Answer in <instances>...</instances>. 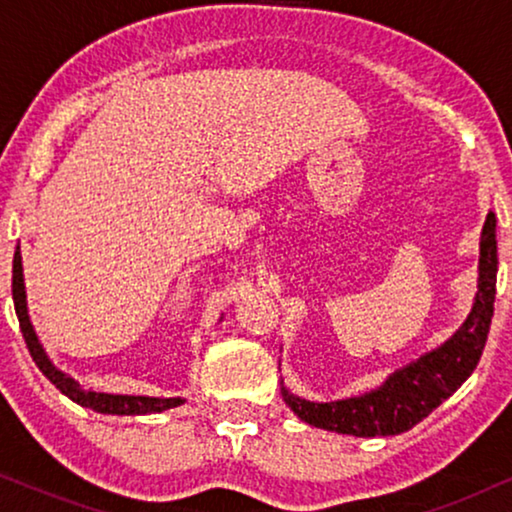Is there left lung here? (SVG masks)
<instances>
[{
    "instance_id": "1",
    "label": "left lung",
    "mask_w": 512,
    "mask_h": 512,
    "mask_svg": "<svg viewBox=\"0 0 512 512\" xmlns=\"http://www.w3.org/2000/svg\"><path fill=\"white\" fill-rule=\"evenodd\" d=\"M496 216L489 214L480 237V284L466 324L443 347L398 370L380 389L359 398L310 403L284 391V401L303 422L347 436H396L415 426L452 396L478 366L496 298Z\"/></svg>"
}]
</instances>
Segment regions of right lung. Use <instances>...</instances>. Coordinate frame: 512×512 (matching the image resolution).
I'll return each instance as SVG.
<instances>
[{
	"instance_id": "1",
	"label": "right lung",
	"mask_w": 512,
	"mask_h": 512,
	"mask_svg": "<svg viewBox=\"0 0 512 512\" xmlns=\"http://www.w3.org/2000/svg\"><path fill=\"white\" fill-rule=\"evenodd\" d=\"M13 305H16V314L20 321V331H23L25 345L30 349L34 363H37L41 373L58 387L62 394L72 398L74 403L90 408L102 415H151V412H163L170 408H177L184 401L181 398H149V396H118V394H100V391H88L81 384H76L72 377H67L62 370H58L48 361L44 349H41L34 328L27 317V303H25V284H23V261H20V247L13 254Z\"/></svg>"
}]
</instances>
